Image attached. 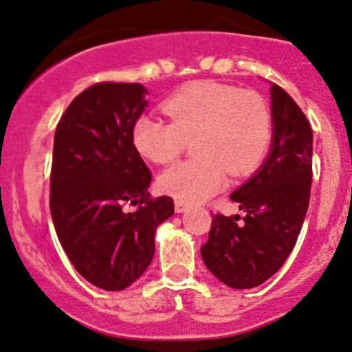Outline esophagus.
Masks as SVG:
<instances>
[{"label": "esophagus", "mask_w": 352, "mask_h": 352, "mask_svg": "<svg viewBox=\"0 0 352 352\" xmlns=\"http://www.w3.org/2000/svg\"><path fill=\"white\" fill-rule=\"evenodd\" d=\"M185 210H188V203H185L182 200H175V211H177V213H184Z\"/></svg>", "instance_id": "34e87169"}]
</instances>
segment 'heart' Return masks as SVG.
<instances>
[{
  "instance_id": "1",
  "label": "heart",
  "mask_w": 352,
  "mask_h": 352,
  "mask_svg": "<svg viewBox=\"0 0 352 352\" xmlns=\"http://www.w3.org/2000/svg\"><path fill=\"white\" fill-rule=\"evenodd\" d=\"M168 122L142 116L133 126V144L154 164H170L192 141L197 159L159 177L164 193L198 203L226 184L228 172L243 177L259 167L272 139V113L259 93L217 82H193L162 103Z\"/></svg>"
}]
</instances>
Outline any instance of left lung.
Here are the masks:
<instances>
[{"label": "left lung", "instance_id": "1", "mask_svg": "<svg viewBox=\"0 0 352 352\" xmlns=\"http://www.w3.org/2000/svg\"><path fill=\"white\" fill-rule=\"evenodd\" d=\"M272 151L251 180L231 193L245 217L213 214L201 257L232 289H252L282 267L310 203L313 133L305 113L278 85L270 88Z\"/></svg>", "mask_w": 352, "mask_h": 352}]
</instances>
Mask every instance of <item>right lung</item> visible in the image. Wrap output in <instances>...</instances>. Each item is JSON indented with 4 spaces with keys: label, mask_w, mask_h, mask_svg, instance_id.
Returning <instances> with one entry per match:
<instances>
[{
    "label": "right lung",
    "mask_w": 352,
    "mask_h": 352,
    "mask_svg": "<svg viewBox=\"0 0 352 352\" xmlns=\"http://www.w3.org/2000/svg\"><path fill=\"white\" fill-rule=\"evenodd\" d=\"M141 83L100 82L58 121L50 170V214L77 272L103 290H122L149 267L155 228L172 217L170 197H151L152 173L133 144L147 101ZM135 206L133 212L125 206Z\"/></svg>",
    "instance_id": "right-lung-1"
}]
</instances>
